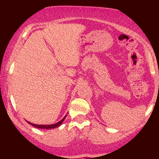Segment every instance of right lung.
<instances>
[{
    "label": "right lung",
    "mask_w": 159,
    "mask_h": 159,
    "mask_svg": "<svg viewBox=\"0 0 159 159\" xmlns=\"http://www.w3.org/2000/svg\"><path fill=\"white\" fill-rule=\"evenodd\" d=\"M66 116V115L64 116V117L62 119L61 121H59L58 123H57L55 124H51V125H37V124H34L32 123H30V122H28L27 121V123L29 124H30V125H32L33 126L36 127V128H38V129H55V128L60 126V125H61V123H63V121H64Z\"/></svg>",
    "instance_id": "obj_1"
}]
</instances>
